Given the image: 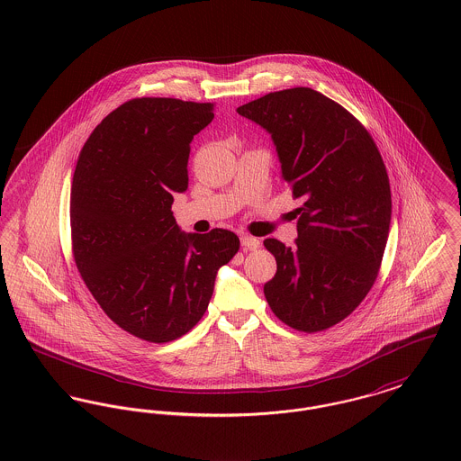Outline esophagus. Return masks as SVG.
Returning a JSON list of instances; mask_svg holds the SVG:
<instances>
[{
    "label": "esophagus",
    "mask_w": 461,
    "mask_h": 461,
    "mask_svg": "<svg viewBox=\"0 0 461 461\" xmlns=\"http://www.w3.org/2000/svg\"><path fill=\"white\" fill-rule=\"evenodd\" d=\"M240 242H242V248L249 249V250H256L259 248V240L254 237H249V235H242Z\"/></svg>",
    "instance_id": "1"
}]
</instances>
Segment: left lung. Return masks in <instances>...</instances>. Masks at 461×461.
<instances>
[{
  "mask_svg": "<svg viewBox=\"0 0 461 461\" xmlns=\"http://www.w3.org/2000/svg\"><path fill=\"white\" fill-rule=\"evenodd\" d=\"M237 112L272 135L283 178L303 200L294 246L263 242L277 261L265 298L284 324L328 330L363 302L381 268L391 222L383 156L351 112L311 87L268 93Z\"/></svg>",
  "mask_w": 461,
  "mask_h": 461,
  "instance_id": "1",
  "label": "left lung"
}]
</instances>
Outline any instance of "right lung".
I'll return each instance as SVG.
<instances>
[{"label": "right lung", "instance_id": "obj_1", "mask_svg": "<svg viewBox=\"0 0 461 461\" xmlns=\"http://www.w3.org/2000/svg\"><path fill=\"white\" fill-rule=\"evenodd\" d=\"M212 104L133 98L95 128L75 167L71 250L82 281L124 331L176 340L203 318L217 270L240 249L233 231L182 233L174 193L187 189L189 143Z\"/></svg>", "mask_w": 461, "mask_h": 461}]
</instances>
